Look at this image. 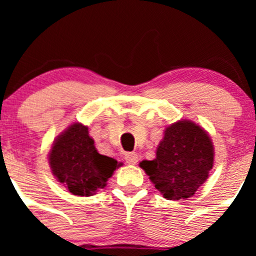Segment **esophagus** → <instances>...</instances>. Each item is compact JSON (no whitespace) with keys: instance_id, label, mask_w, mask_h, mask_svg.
I'll return each mask as SVG.
<instances>
[{"instance_id":"1","label":"esophagus","mask_w":256,"mask_h":256,"mask_svg":"<svg viewBox=\"0 0 256 256\" xmlns=\"http://www.w3.org/2000/svg\"><path fill=\"white\" fill-rule=\"evenodd\" d=\"M125 161L128 164H136L138 162V156L135 152H128L125 154Z\"/></svg>"}]
</instances>
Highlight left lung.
<instances>
[{
	"instance_id": "left-lung-1",
	"label": "left lung",
	"mask_w": 256,
	"mask_h": 256,
	"mask_svg": "<svg viewBox=\"0 0 256 256\" xmlns=\"http://www.w3.org/2000/svg\"><path fill=\"white\" fill-rule=\"evenodd\" d=\"M214 148L200 126L183 120L172 124L157 147L156 158L140 167L167 200H184L206 182L213 167Z\"/></svg>"
}]
</instances>
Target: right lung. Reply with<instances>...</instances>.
<instances>
[{"label":"right lung","mask_w":256,"mask_h":256,"mask_svg":"<svg viewBox=\"0 0 256 256\" xmlns=\"http://www.w3.org/2000/svg\"><path fill=\"white\" fill-rule=\"evenodd\" d=\"M49 166L69 192L88 197L106 186L120 164L100 154L86 126L76 122L56 138L49 152Z\"/></svg>","instance_id":"right-lung-1"}]
</instances>
